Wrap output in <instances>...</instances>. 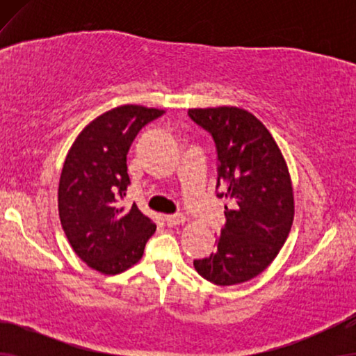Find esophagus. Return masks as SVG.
<instances>
[{
    "instance_id": "esophagus-1",
    "label": "esophagus",
    "mask_w": 356,
    "mask_h": 356,
    "mask_svg": "<svg viewBox=\"0 0 356 356\" xmlns=\"http://www.w3.org/2000/svg\"><path fill=\"white\" fill-rule=\"evenodd\" d=\"M165 222H167L168 227H177V225H183L186 222V217L183 213H175V216H167L165 217Z\"/></svg>"
}]
</instances>
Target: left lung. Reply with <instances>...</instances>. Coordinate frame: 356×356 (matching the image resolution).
<instances>
[{
	"label": "left lung",
	"instance_id": "left-lung-1",
	"mask_svg": "<svg viewBox=\"0 0 356 356\" xmlns=\"http://www.w3.org/2000/svg\"><path fill=\"white\" fill-rule=\"evenodd\" d=\"M194 123L209 131L217 149L218 197H227L225 225L217 250L194 261L216 285H236L259 275L284 246L295 216L285 159L264 124L238 106L191 108Z\"/></svg>",
	"mask_w": 356,
	"mask_h": 356
}]
</instances>
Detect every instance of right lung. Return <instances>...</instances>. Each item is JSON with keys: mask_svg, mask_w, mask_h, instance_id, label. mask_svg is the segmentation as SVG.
<instances>
[{"mask_svg": "<svg viewBox=\"0 0 356 356\" xmlns=\"http://www.w3.org/2000/svg\"><path fill=\"white\" fill-rule=\"evenodd\" d=\"M165 113L121 105L86 126L66 155L58 186L61 227L87 266L115 275L144 254L155 223L121 199L129 184L126 155L140 129Z\"/></svg>", "mask_w": 356, "mask_h": 356, "instance_id": "right-lung-1", "label": "right lung"}]
</instances>
